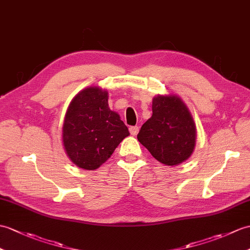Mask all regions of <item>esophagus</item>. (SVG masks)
<instances>
[{"label": "esophagus", "instance_id": "1", "mask_svg": "<svg viewBox=\"0 0 250 250\" xmlns=\"http://www.w3.org/2000/svg\"><path fill=\"white\" fill-rule=\"evenodd\" d=\"M138 131H139V127L138 126H131L130 127V133H131V135H133V136L137 135L138 134Z\"/></svg>", "mask_w": 250, "mask_h": 250}]
</instances>
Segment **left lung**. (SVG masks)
I'll list each match as a JSON object with an SVG mask.
<instances>
[{
    "instance_id": "1",
    "label": "left lung",
    "mask_w": 250,
    "mask_h": 250,
    "mask_svg": "<svg viewBox=\"0 0 250 250\" xmlns=\"http://www.w3.org/2000/svg\"><path fill=\"white\" fill-rule=\"evenodd\" d=\"M137 139L166 166L189 159L196 145V125L187 104L177 95L155 96L152 116L142 125Z\"/></svg>"
}]
</instances>
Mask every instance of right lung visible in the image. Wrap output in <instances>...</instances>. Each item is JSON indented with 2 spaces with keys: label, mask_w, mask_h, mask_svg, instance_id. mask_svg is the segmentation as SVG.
Returning <instances> with one entry per match:
<instances>
[{
  "label": "right lung",
  "mask_w": 250,
  "mask_h": 250,
  "mask_svg": "<svg viewBox=\"0 0 250 250\" xmlns=\"http://www.w3.org/2000/svg\"><path fill=\"white\" fill-rule=\"evenodd\" d=\"M130 133L118 113L108 107V92L99 86L81 90L62 124L63 149L74 165L95 170L111 158Z\"/></svg>",
  "instance_id": "1"
}]
</instances>
